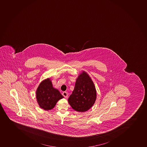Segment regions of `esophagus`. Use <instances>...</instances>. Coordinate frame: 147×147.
Here are the masks:
<instances>
[{
    "label": "esophagus",
    "mask_w": 147,
    "mask_h": 147,
    "mask_svg": "<svg viewBox=\"0 0 147 147\" xmlns=\"http://www.w3.org/2000/svg\"><path fill=\"white\" fill-rule=\"evenodd\" d=\"M62 94H63V96L65 98H67V97H68V94H67L66 92H63Z\"/></svg>",
    "instance_id": "esophagus-1"
}]
</instances>
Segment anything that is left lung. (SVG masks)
Wrapping results in <instances>:
<instances>
[{
	"label": "left lung",
	"mask_w": 147,
	"mask_h": 147,
	"mask_svg": "<svg viewBox=\"0 0 147 147\" xmlns=\"http://www.w3.org/2000/svg\"><path fill=\"white\" fill-rule=\"evenodd\" d=\"M96 96L94 82L88 74L83 71L77 77L74 90L68 101L74 110L84 112L94 105Z\"/></svg>",
	"instance_id": "left-lung-1"
}]
</instances>
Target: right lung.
Returning <instances> with one entry per match:
<instances>
[{"mask_svg": "<svg viewBox=\"0 0 147 147\" xmlns=\"http://www.w3.org/2000/svg\"><path fill=\"white\" fill-rule=\"evenodd\" d=\"M36 94L38 106L47 111L53 109L57 102L64 97L58 89L53 87L50 78L43 80L40 83Z\"/></svg>", "mask_w": 147, "mask_h": 147, "instance_id": "right-lung-1", "label": "right lung"}]
</instances>
